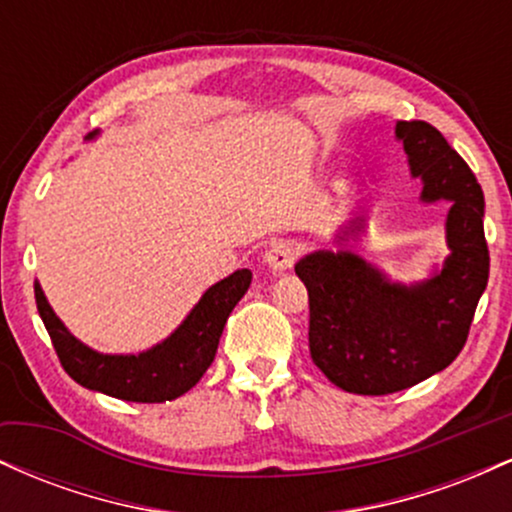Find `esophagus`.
I'll return each mask as SVG.
<instances>
[{"label":"esophagus","mask_w":512,"mask_h":512,"mask_svg":"<svg viewBox=\"0 0 512 512\" xmlns=\"http://www.w3.org/2000/svg\"><path fill=\"white\" fill-rule=\"evenodd\" d=\"M298 260V248L291 240H276L264 252V262L274 269V272H284V269H291L293 262Z\"/></svg>","instance_id":"34e87169"}]
</instances>
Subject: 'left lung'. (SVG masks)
Returning <instances> with one entry per match:
<instances>
[{
	"mask_svg": "<svg viewBox=\"0 0 512 512\" xmlns=\"http://www.w3.org/2000/svg\"><path fill=\"white\" fill-rule=\"evenodd\" d=\"M426 202L450 199L443 272L397 286L351 252H315L296 264L308 289L310 358L354 395H390L448 368L469 337L489 281L484 192L443 134L424 120L395 127Z\"/></svg>",
	"mask_w": 512,
	"mask_h": 512,
	"instance_id": "obj_1",
	"label": "left lung"
}]
</instances>
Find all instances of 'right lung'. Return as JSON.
I'll use <instances>...</instances> for the list:
<instances>
[{
	"instance_id": "obj_1",
	"label": "right lung",
	"mask_w": 512,
	"mask_h": 512,
	"mask_svg": "<svg viewBox=\"0 0 512 512\" xmlns=\"http://www.w3.org/2000/svg\"><path fill=\"white\" fill-rule=\"evenodd\" d=\"M250 281L252 274L248 269H238L211 286L166 342L139 356H103L88 349L52 313L38 284H35V305L69 378L88 390L125 402L156 404L185 395L207 373L219 349L223 325L236 303L245 296Z\"/></svg>"
}]
</instances>
